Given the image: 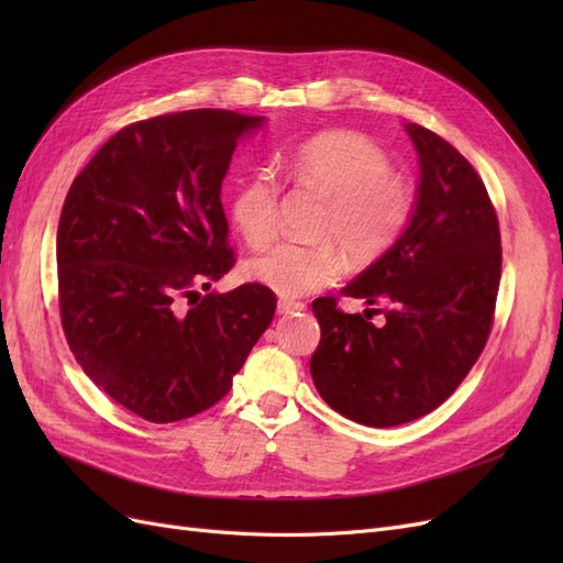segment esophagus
<instances>
[{
	"label": "esophagus",
	"mask_w": 563,
	"mask_h": 563,
	"mask_svg": "<svg viewBox=\"0 0 563 563\" xmlns=\"http://www.w3.org/2000/svg\"><path fill=\"white\" fill-rule=\"evenodd\" d=\"M302 310H305V302H300V300L279 298V302H277V312L279 314H291V312H302Z\"/></svg>",
	"instance_id": "34e87169"
}]
</instances>
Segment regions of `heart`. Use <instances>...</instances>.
<instances>
[{
  "label": "heart",
  "mask_w": 563,
  "mask_h": 563,
  "mask_svg": "<svg viewBox=\"0 0 563 563\" xmlns=\"http://www.w3.org/2000/svg\"><path fill=\"white\" fill-rule=\"evenodd\" d=\"M288 172L302 185L331 197L321 236L345 249L354 263H371L399 240L413 213V190L391 176L385 152L354 131H327L288 157ZM232 223L249 246L261 249L279 228V185L269 172H255L230 203ZM343 269V253L332 242H282L246 263L249 279L279 296H305L331 284Z\"/></svg>",
  "instance_id": "b5f03b06"
}]
</instances>
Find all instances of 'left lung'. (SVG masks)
Returning <instances> with one entry per match:
<instances>
[{
  "label": "left lung",
  "instance_id": "left-lung-1",
  "mask_svg": "<svg viewBox=\"0 0 563 563\" xmlns=\"http://www.w3.org/2000/svg\"><path fill=\"white\" fill-rule=\"evenodd\" d=\"M420 183L399 240L340 294L387 300L383 323L312 302L321 340L314 387L333 411L368 428H395L444 404L479 360L500 286V228L472 164L430 129L404 124Z\"/></svg>",
  "mask_w": 563,
  "mask_h": 563
}]
</instances>
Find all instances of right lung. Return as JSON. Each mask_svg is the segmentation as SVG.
I'll return each mask as SVG.
<instances>
[{
  "mask_svg": "<svg viewBox=\"0 0 563 563\" xmlns=\"http://www.w3.org/2000/svg\"><path fill=\"white\" fill-rule=\"evenodd\" d=\"M263 126L265 117L230 110L145 119L114 133L65 197L56 263L67 345L106 395L150 422L223 399L275 317L263 284L211 291L234 265L220 185L236 145Z\"/></svg>",
  "mask_w": 563,
  "mask_h": 563,
  "instance_id": "obj_1",
  "label": "right lung"
}]
</instances>
